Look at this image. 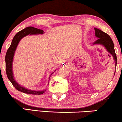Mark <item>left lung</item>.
<instances>
[{"mask_svg": "<svg viewBox=\"0 0 122 122\" xmlns=\"http://www.w3.org/2000/svg\"><path fill=\"white\" fill-rule=\"evenodd\" d=\"M94 29L95 30V36L98 39L93 43V45H101L105 47L108 52L113 56L115 61V67L116 68V65H117V57H116V55L115 51L114 44H113L112 40L106 33L104 32L97 28H94ZM115 74V71L114 72V75Z\"/></svg>", "mask_w": 122, "mask_h": 122, "instance_id": "1", "label": "left lung"}]
</instances>
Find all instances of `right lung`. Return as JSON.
Here are the masks:
<instances>
[{
	"instance_id": "1",
	"label": "right lung",
	"mask_w": 122,
	"mask_h": 122,
	"mask_svg": "<svg viewBox=\"0 0 122 122\" xmlns=\"http://www.w3.org/2000/svg\"><path fill=\"white\" fill-rule=\"evenodd\" d=\"M44 33V32L43 30L35 28L32 26L27 27V28H25L24 29L18 32L15 35L13 40H12L11 44L9 48L8 49L7 51L6 57H5L7 76L8 78L10 81V82L16 89L21 92L25 93L30 94H43L46 91V90L44 89L43 91H34V90L28 89L21 86L16 81L14 78V76L13 71V62L15 52L16 49H17V46L19 43H20V40L22 38H24V37L26 36L29 35H43ZM53 72L50 75V76L52 74ZM50 76L49 78H50ZM49 81H50V79H49Z\"/></svg>"
}]
</instances>
